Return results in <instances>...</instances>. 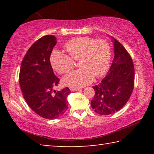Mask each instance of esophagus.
I'll return each mask as SVG.
<instances>
[{
    "label": "esophagus",
    "instance_id": "esophagus-1",
    "mask_svg": "<svg viewBox=\"0 0 154 154\" xmlns=\"http://www.w3.org/2000/svg\"><path fill=\"white\" fill-rule=\"evenodd\" d=\"M82 89H80V88H71V90L72 92H76V91H79Z\"/></svg>",
    "mask_w": 154,
    "mask_h": 154
}]
</instances>
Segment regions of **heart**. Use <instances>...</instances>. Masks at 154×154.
I'll use <instances>...</instances> for the list:
<instances>
[{"label": "heart", "instance_id": "b5f03b06", "mask_svg": "<svg viewBox=\"0 0 154 154\" xmlns=\"http://www.w3.org/2000/svg\"><path fill=\"white\" fill-rule=\"evenodd\" d=\"M68 55L58 51H53L50 63L60 74L71 71L73 60H79L77 71L64 76L62 82L71 88H81L92 82L94 77H103L110 66L111 51L109 44L103 39L81 36L72 38L65 45Z\"/></svg>", "mask_w": 154, "mask_h": 154}]
</instances>
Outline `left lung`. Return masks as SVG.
Wrapping results in <instances>:
<instances>
[{
    "label": "left lung",
    "mask_w": 154,
    "mask_h": 154,
    "mask_svg": "<svg viewBox=\"0 0 154 154\" xmlns=\"http://www.w3.org/2000/svg\"><path fill=\"white\" fill-rule=\"evenodd\" d=\"M115 57L107 75L94 86L95 95L91 100L92 108L100 115H110L119 110L129 100L134 86V67L131 56L116 38Z\"/></svg>",
    "instance_id": "1"
}]
</instances>
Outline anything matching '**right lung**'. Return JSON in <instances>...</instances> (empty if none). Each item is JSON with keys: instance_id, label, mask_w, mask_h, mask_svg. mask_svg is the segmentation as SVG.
Instances as JSON below:
<instances>
[{"instance_id": "obj_1", "label": "right lung", "mask_w": 154, "mask_h": 154, "mask_svg": "<svg viewBox=\"0 0 154 154\" xmlns=\"http://www.w3.org/2000/svg\"><path fill=\"white\" fill-rule=\"evenodd\" d=\"M53 35H45L36 41L22 60L19 83L22 94L28 105L43 118L56 119L68 109L69 88L60 91L54 88L60 79L54 73L50 56L56 44Z\"/></svg>"}]
</instances>
